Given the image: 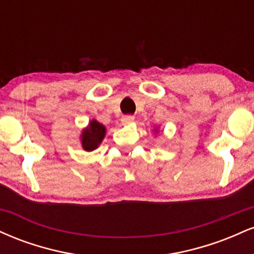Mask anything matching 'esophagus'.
I'll return each mask as SVG.
<instances>
[{
  "label": "esophagus",
  "mask_w": 254,
  "mask_h": 254,
  "mask_svg": "<svg viewBox=\"0 0 254 254\" xmlns=\"http://www.w3.org/2000/svg\"><path fill=\"white\" fill-rule=\"evenodd\" d=\"M133 116H131V115H127V116H123V117H122V123L123 124H130L131 122L133 121Z\"/></svg>",
  "instance_id": "1"
}]
</instances>
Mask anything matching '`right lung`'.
I'll use <instances>...</instances> for the list:
<instances>
[{
	"instance_id": "right-lung-1",
	"label": "right lung",
	"mask_w": 254,
	"mask_h": 254,
	"mask_svg": "<svg viewBox=\"0 0 254 254\" xmlns=\"http://www.w3.org/2000/svg\"><path fill=\"white\" fill-rule=\"evenodd\" d=\"M106 129L97 121L90 122L89 127L82 132V147L84 150H94L103 141Z\"/></svg>"
}]
</instances>
